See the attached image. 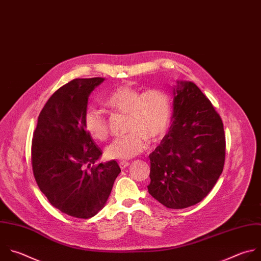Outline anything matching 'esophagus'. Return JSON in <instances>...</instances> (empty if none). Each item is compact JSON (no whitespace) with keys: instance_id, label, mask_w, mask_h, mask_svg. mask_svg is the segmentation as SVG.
I'll list each match as a JSON object with an SVG mask.
<instances>
[{"instance_id":"esophagus-1","label":"esophagus","mask_w":261,"mask_h":261,"mask_svg":"<svg viewBox=\"0 0 261 261\" xmlns=\"http://www.w3.org/2000/svg\"><path fill=\"white\" fill-rule=\"evenodd\" d=\"M129 165H130V163L127 162V161H121V162L119 163V166H120V168H121L122 170L125 169V168H127Z\"/></svg>"}]
</instances>
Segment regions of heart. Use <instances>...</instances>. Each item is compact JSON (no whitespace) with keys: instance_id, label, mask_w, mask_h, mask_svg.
Instances as JSON below:
<instances>
[{"instance_id":"obj_1","label":"heart","mask_w":261,"mask_h":261,"mask_svg":"<svg viewBox=\"0 0 261 261\" xmlns=\"http://www.w3.org/2000/svg\"><path fill=\"white\" fill-rule=\"evenodd\" d=\"M111 110L127 115V135L117 137L106 147V155L112 160H129L143 152L152 142L161 140L167 133L172 115L171 101L160 89L142 91L123 85L106 99ZM86 131L95 140L102 141L109 136V125L103 113L89 109L85 113Z\"/></svg>"}]
</instances>
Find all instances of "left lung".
Wrapping results in <instances>:
<instances>
[{"instance_id":"8db88e82","label":"left lung","mask_w":261,"mask_h":261,"mask_svg":"<svg viewBox=\"0 0 261 261\" xmlns=\"http://www.w3.org/2000/svg\"><path fill=\"white\" fill-rule=\"evenodd\" d=\"M173 89V113L168 134L148 155V193L170 209L201 202L223 170V124L210 100L190 81Z\"/></svg>"}]
</instances>
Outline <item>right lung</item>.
<instances>
[{
    "label": "right lung",
    "mask_w": 261,
    "mask_h": 261,
    "mask_svg": "<svg viewBox=\"0 0 261 261\" xmlns=\"http://www.w3.org/2000/svg\"><path fill=\"white\" fill-rule=\"evenodd\" d=\"M103 77L75 79L47 101L33 136L36 181L50 204L76 218H90L107 204L121 169L115 160L95 164L102 151L84 125L91 92Z\"/></svg>",
    "instance_id": "right-lung-1"
}]
</instances>
